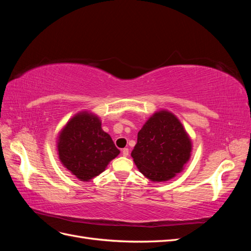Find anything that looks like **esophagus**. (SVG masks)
Segmentation results:
<instances>
[{"label":"esophagus","instance_id":"34e87169","mask_svg":"<svg viewBox=\"0 0 251 251\" xmlns=\"http://www.w3.org/2000/svg\"><path fill=\"white\" fill-rule=\"evenodd\" d=\"M123 155H124L125 157L128 156V149H127V148H125V149L123 150Z\"/></svg>","mask_w":251,"mask_h":251}]
</instances>
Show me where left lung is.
Listing matches in <instances>:
<instances>
[{
	"instance_id": "obj_1",
	"label": "left lung",
	"mask_w": 251,
	"mask_h": 251,
	"mask_svg": "<svg viewBox=\"0 0 251 251\" xmlns=\"http://www.w3.org/2000/svg\"><path fill=\"white\" fill-rule=\"evenodd\" d=\"M191 151L192 141L183 126L174 114L163 110L141 127L131 156L148 179L163 182L183 170Z\"/></svg>"
}]
</instances>
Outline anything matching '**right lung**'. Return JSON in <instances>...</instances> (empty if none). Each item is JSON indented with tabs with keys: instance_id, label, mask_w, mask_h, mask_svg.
Instances as JSON below:
<instances>
[{
	"instance_id": "add662e5",
	"label": "right lung",
	"mask_w": 251,
	"mask_h": 251,
	"mask_svg": "<svg viewBox=\"0 0 251 251\" xmlns=\"http://www.w3.org/2000/svg\"><path fill=\"white\" fill-rule=\"evenodd\" d=\"M60 162L80 181H89L102 173L120 151L111 136L102 131L101 121L92 113L72 117L58 136Z\"/></svg>"
}]
</instances>
